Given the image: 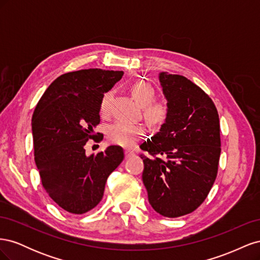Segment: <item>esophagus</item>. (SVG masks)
I'll return each mask as SVG.
<instances>
[{
	"label": "esophagus",
	"mask_w": 260,
	"mask_h": 260,
	"mask_svg": "<svg viewBox=\"0 0 260 260\" xmlns=\"http://www.w3.org/2000/svg\"><path fill=\"white\" fill-rule=\"evenodd\" d=\"M124 155H125V158H130V157L135 155V153L130 151V149H127V151H124Z\"/></svg>",
	"instance_id": "34e87169"
}]
</instances>
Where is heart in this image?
Listing matches in <instances>:
<instances>
[{
	"instance_id": "1",
	"label": "heart",
	"mask_w": 260,
	"mask_h": 260,
	"mask_svg": "<svg viewBox=\"0 0 260 260\" xmlns=\"http://www.w3.org/2000/svg\"><path fill=\"white\" fill-rule=\"evenodd\" d=\"M131 93L139 103L144 106V115L152 123H161L167 117V107L161 103H152L155 99V90L145 81H138L131 86ZM112 92H106L101 100V113L106 114L109 108ZM145 130L140 124L125 121H117L107 129V136L112 143L123 147H130L144 137Z\"/></svg>"
}]
</instances>
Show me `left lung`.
I'll return each mask as SVG.
<instances>
[{
	"label": "left lung",
	"instance_id": "8db88e82",
	"mask_svg": "<svg viewBox=\"0 0 260 260\" xmlns=\"http://www.w3.org/2000/svg\"><path fill=\"white\" fill-rule=\"evenodd\" d=\"M158 79L168 112L159 131L140 145L151 155H141L142 180L153 209L177 218L198 208L215 182L219 116L214 102L187 78L161 72Z\"/></svg>",
	"mask_w": 260,
	"mask_h": 260
}]
</instances>
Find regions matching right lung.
Here are the masks:
<instances>
[{"label":"right lung","instance_id":"1","mask_svg":"<svg viewBox=\"0 0 260 260\" xmlns=\"http://www.w3.org/2000/svg\"><path fill=\"white\" fill-rule=\"evenodd\" d=\"M123 72L100 68L67 73L55 79L39 101L31 120L35 161L42 185L64 210L81 215L95 207L108 176L123 160L111 145L88 156L84 145L100 123L101 100ZM103 135L95 141H101Z\"/></svg>","mask_w":260,"mask_h":260}]
</instances>
